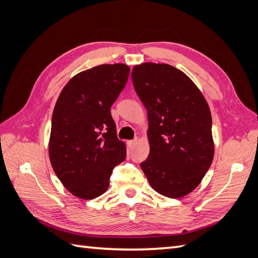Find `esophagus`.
Masks as SVG:
<instances>
[{"instance_id":"34e87169","label":"esophagus","mask_w":258,"mask_h":258,"mask_svg":"<svg viewBox=\"0 0 258 258\" xmlns=\"http://www.w3.org/2000/svg\"><path fill=\"white\" fill-rule=\"evenodd\" d=\"M138 142H139V139L136 138V139H134V140H132V141H128L127 143H128V146H130V147H134L136 144H138Z\"/></svg>"}]
</instances>
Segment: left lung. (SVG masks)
Here are the masks:
<instances>
[{
    "mask_svg": "<svg viewBox=\"0 0 258 258\" xmlns=\"http://www.w3.org/2000/svg\"><path fill=\"white\" fill-rule=\"evenodd\" d=\"M132 81L149 118L150 154L141 167L157 193L187 195L214 158L210 106L194 82L172 65H135Z\"/></svg>",
    "mask_w": 258,
    "mask_h": 258,
    "instance_id": "1",
    "label": "left lung"
}]
</instances>
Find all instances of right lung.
<instances>
[{"mask_svg": "<svg viewBox=\"0 0 258 258\" xmlns=\"http://www.w3.org/2000/svg\"><path fill=\"white\" fill-rule=\"evenodd\" d=\"M130 67L102 64L74 75L52 115L48 156L63 186L82 200L105 193L126 145L116 135L111 106L128 80Z\"/></svg>", "mask_w": 258, "mask_h": 258, "instance_id": "add662e5", "label": "right lung"}]
</instances>
